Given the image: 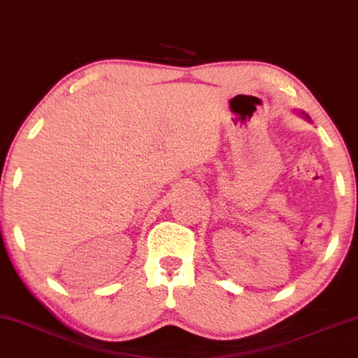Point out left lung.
<instances>
[{"label":"left lung","mask_w":358,"mask_h":358,"mask_svg":"<svg viewBox=\"0 0 358 358\" xmlns=\"http://www.w3.org/2000/svg\"><path fill=\"white\" fill-rule=\"evenodd\" d=\"M299 113H300V115H302V116H303L305 119H308V121H310V116H308V115H305V113H303V111H299Z\"/></svg>","instance_id":"left-lung-1"}]
</instances>
